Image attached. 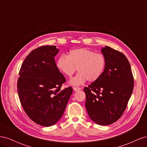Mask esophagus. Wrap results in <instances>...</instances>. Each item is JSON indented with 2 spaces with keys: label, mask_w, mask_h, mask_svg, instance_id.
Masks as SVG:
<instances>
[{
  "label": "esophagus",
  "mask_w": 147,
  "mask_h": 147,
  "mask_svg": "<svg viewBox=\"0 0 147 147\" xmlns=\"http://www.w3.org/2000/svg\"><path fill=\"white\" fill-rule=\"evenodd\" d=\"M73 90H74L75 91H78L80 90L81 88H79V87H74V88H73Z\"/></svg>",
  "instance_id": "obj_1"
}]
</instances>
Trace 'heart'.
I'll use <instances>...</instances> for the list:
<instances>
[{
    "label": "heart",
    "instance_id": "1",
    "mask_svg": "<svg viewBox=\"0 0 147 147\" xmlns=\"http://www.w3.org/2000/svg\"><path fill=\"white\" fill-rule=\"evenodd\" d=\"M105 63L103 55L86 48H78L71 50L68 56H60L56 61V66L68 77H72L77 69L79 73L69 82L71 85L77 86L86 80L97 81L104 72Z\"/></svg>",
    "mask_w": 147,
    "mask_h": 147
}]
</instances>
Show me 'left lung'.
<instances>
[{"label": "left lung", "instance_id": "obj_1", "mask_svg": "<svg viewBox=\"0 0 147 147\" xmlns=\"http://www.w3.org/2000/svg\"><path fill=\"white\" fill-rule=\"evenodd\" d=\"M105 58L103 74L97 81L84 88L85 107L96 123L106 126L117 121L125 110L134 88L129 62L122 53L102 47Z\"/></svg>", "mask_w": 147, "mask_h": 147}]
</instances>
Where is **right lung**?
Segmentation results:
<instances>
[{
  "instance_id": "obj_1",
  "label": "right lung",
  "mask_w": 147,
  "mask_h": 147,
  "mask_svg": "<svg viewBox=\"0 0 147 147\" xmlns=\"http://www.w3.org/2000/svg\"><path fill=\"white\" fill-rule=\"evenodd\" d=\"M56 46H43L31 51L22 64L18 92L28 117L43 126L55 124L63 117L73 92L72 87L61 90L66 80L57 69Z\"/></svg>"
}]
</instances>
